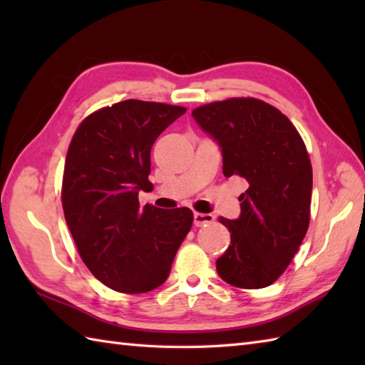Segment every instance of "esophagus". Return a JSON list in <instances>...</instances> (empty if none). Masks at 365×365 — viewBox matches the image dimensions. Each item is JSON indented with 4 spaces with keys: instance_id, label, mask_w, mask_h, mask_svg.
Listing matches in <instances>:
<instances>
[{
    "instance_id": "34e87169",
    "label": "esophagus",
    "mask_w": 365,
    "mask_h": 365,
    "mask_svg": "<svg viewBox=\"0 0 365 365\" xmlns=\"http://www.w3.org/2000/svg\"><path fill=\"white\" fill-rule=\"evenodd\" d=\"M215 221V216L212 213H195V224L197 227L205 226V224H210Z\"/></svg>"
}]
</instances>
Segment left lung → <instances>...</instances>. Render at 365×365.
Masks as SVG:
<instances>
[{
	"instance_id": "1",
	"label": "left lung",
	"mask_w": 365,
	"mask_h": 365,
	"mask_svg": "<svg viewBox=\"0 0 365 365\" xmlns=\"http://www.w3.org/2000/svg\"><path fill=\"white\" fill-rule=\"evenodd\" d=\"M191 114L220 145L224 175L250 185L238 197V218H220L230 245L216 271L240 289L268 287L290 265L309 227L312 166L306 145L281 111L257 98H229Z\"/></svg>"
}]
</instances>
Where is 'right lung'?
Instances as JSON below:
<instances>
[{"mask_svg":"<svg viewBox=\"0 0 365 365\" xmlns=\"http://www.w3.org/2000/svg\"><path fill=\"white\" fill-rule=\"evenodd\" d=\"M187 108L125 100L88 115L68 145L63 208L84 265L120 293L157 289L192 224L187 207H139L150 149Z\"/></svg>","mask_w":365,"mask_h":365,"instance_id":"obj_1","label":"right lung"}]
</instances>
